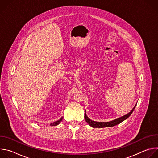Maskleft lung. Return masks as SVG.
I'll return each mask as SVG.
<instances>
[{
	"instance_id": "1",
	"label": "left lung",
	"mask_w": 158,
	"mask_h": 158,
	"mask_svg": "<svg viewBox=\"0 0 158 158\" xmlns=\"http://www.w3.org/2000/svg\"><path fill=\"white\" fill-rule=\"evenodd\" d=\"M136 104L135 105V106L132 108V109L129 112H128L127 114H126V115L121 117V118H119L118 119H116L114 120H112V121H110L109 122H97V121H92L91 119H90L86 115V113H85H85H84V118H85V121L91 126V127H112V126H114L116 125H118L119 124V123H121V122H123V121L126 120V119H127L130 115L132 114V112H133V110H134L135 107H136Z\"/></svg>"
}]
</instances>
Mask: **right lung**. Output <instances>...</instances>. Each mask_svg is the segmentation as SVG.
Masks as SVG:
<instances>
[{"label": "right lung", "instance_id": "1", "mask_svg": "<svg viewBox=\"0 0 158 158\" xmlns=\"http://www.w3.org/2000/svg\"><path fill=\"white\" fill-rule=\"evenodd\" d=\"M62 119H63V118L62 117L60 119H59V120H57V121H55V122H53V123H51L50 125H51V126H57V125H58V124L62 121Z\"/></svg>", "mask_w": 158, "mask_h": 158}]
</instances>
